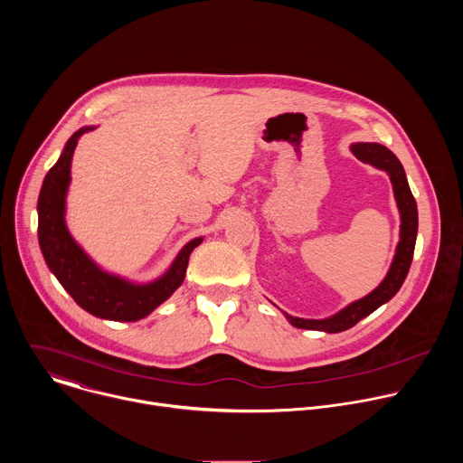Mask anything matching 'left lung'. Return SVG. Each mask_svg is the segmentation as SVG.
<instances>
[{"label":"left lung","instance_id":"8db88e82","mask_svg":"<svg viewBox=\"0 0 463 463\" xmlns=\"http://www.w3.org/2000/svg\"><path fill=\"white\" fill-rule=\"evenodd\" d=\"M350 150L359 161L368 163V165H372L379 170H384L388 174L392 188H393L395 203H398V211H400V218H402L400 241H398V247H395V254H393V260L390 263V269H388L386 277L372 293L348 304L335 315L326 317V318H300V317H293V315L282 311L286 315L288 322L295 327L317 329V332H326V334L345 332V329L354 327L359 320H363L364 317L373 313L379 306H383L395 293H398L409 275V269H411L414 247H416V236H418V207H416L414 195L411 192L403 165L386 146H383L379 143H354L350 146Z\"/></svg>","mask_w":463,"mask_h":463}]
</instances>
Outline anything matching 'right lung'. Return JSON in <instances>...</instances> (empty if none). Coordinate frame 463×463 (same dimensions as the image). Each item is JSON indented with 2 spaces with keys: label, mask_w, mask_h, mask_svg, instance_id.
Returning <instances> with one entry per match:
<instances>
[{
  "label": "right lung",
  "mask_w": 463,
  "mask_h": 463,
  "mask_svg": "<svg viewBox=\"0 0 463 463\" xmlns=\"http://www.w3.org/2000/svg\"><path fill=\"white\" fill-rule=\"evenodd\" d=\"M91 129L95 126L75 131L43 179L38 195V241L49 271L82 309L106 320L136 322L148 317L183 284L190 252L203 241V236L183 245L170 268L150 282H131L102 269L75 241L65 223L73 154L79 139Z\"/></svg>",
  "instance_id": "1"
}]
</instances>
